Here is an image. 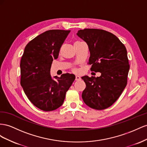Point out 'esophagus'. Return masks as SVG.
Wrapping results in <instances>:
<instances>
[{"label":"esophagus","instance_id":"esophagus-1","mask_svg":"<svg viewBox=\"0 0 147 147\" xmlns=\"http://www.w3.org/2000/svg\"><path fill=\"white\" fill-rule=\"evenodd\" d=\"M81 77L79 76H76V78H75V79H76V81H79L81 80Z\"/></svg>","mask_w":147,"mask_h":147}]
</instances>
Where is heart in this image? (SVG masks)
Returning <instances> with one entry per match:
<instances>
[{
    "instance_id": "heart-1",
    "label": "heart",
    "mask_w": 147,
    "mask_h": 147,
    "mask_svg": "<svg viewBox=\"0 0 147 147\" xmlns=\"http://www.w3.org/2000/svg\"><path fill=\"white\" fill-rule=\"evenodd\" d=\"M77 43H80V42H76L75 44H77ZM73 70L74 71H76V69H75V68H73Z\"/></svg>"
}]
</instances>
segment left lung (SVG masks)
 <instances>
[{
  "label": "left lung",
  "mask_w": 147,
  "mask_h": 147,
  "mask_svg": "<svg viewBox=\"0 0 147 147\" xmlns=\"http://www.w3.org/2000/svg\"><path fill=\"white\" fill-rule=\"evenodd\" d=\"M77 35L89 47L90 70L101 73L100 77L81 78L86 85L82 98L88 107L104 110L118 100L127 85L130 68L127 50L115 35L103 29H80Z\"/></svg>",
  "instance_id": "left-lung-1"
}]
</instances>
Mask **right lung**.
<instances>
[{"instance_id": "add662e5", "label": "right lung", "mask_w": 147, "mask_h": 147, "mask_svg": "<svg viewBox=\"0 0 147 147\" xmlns=\"http://www.w3.org/2000/svg\"><path fill=\"white\" fill-rule=\"evenodd\" d=\"M69 30L52 29L36 37L24 48L20 62L21 85L28 99L44 111L55 110L62 105L75 79L73 74L61 77L50 75V68L57 59Z\"/></svg>"}]
</instances>
